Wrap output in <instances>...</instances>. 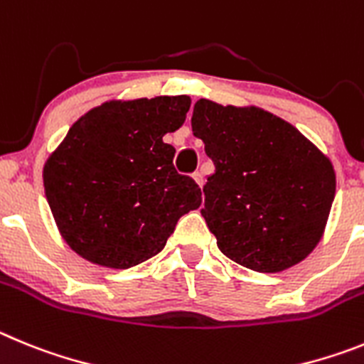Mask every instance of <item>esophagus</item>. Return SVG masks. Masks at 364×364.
<instances>
[{"instance_id":"1","label":"esophagus","mask_w":364,"mask_h":364,"mask_svg":"<svg viewBox=\"0 0 364 364\" xmlns=\"http://www.w3.org/2000/svg\"><path fill=\"white\" fill-rule=\"evenodd\" d=\"M192 179H194V181L198 183L199 186L203 185V174H201V172H194V174H192Z\"/></svg>"}]
</instances>
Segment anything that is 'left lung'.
<instances>
[{
  "label": "left lung",
  "instance_id": "left-lung-1",
  "mask_svg": "<svg viewBox=\"0 0 364 364\" xmlns=\"http://www.w3.org/2000/svg\"><path fill=\"white\" fill-rule=\"evenodd\" d=\"M192 132L215 172L205 188L206 225L232 261L255 272H283L325 234L336 170L294 125L259 107L199 100Z\"/></svg>",
  "mask_w": 364,
  "mask_h": 364
}]
</instances>
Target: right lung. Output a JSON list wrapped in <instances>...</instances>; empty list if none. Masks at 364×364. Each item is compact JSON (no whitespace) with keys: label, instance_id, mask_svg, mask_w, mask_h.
<instances>
[{"label":"right lung","instance_id":"right-lung-1","mask_svg":"<svg viewBox=\"0 0 364 364\" xmlns=\"http://www.w3.org/2000/svg\"><path fill=\"white\" fill-rule=\"evenodd\" d=\"M188 96L110 100L70 127L43 165L55 227L83 259L136 267L158 254L201 188L174 168L163 136L185 123Z\"/></svg>","mask_w":364,"mask_h":364}]
</instances>
